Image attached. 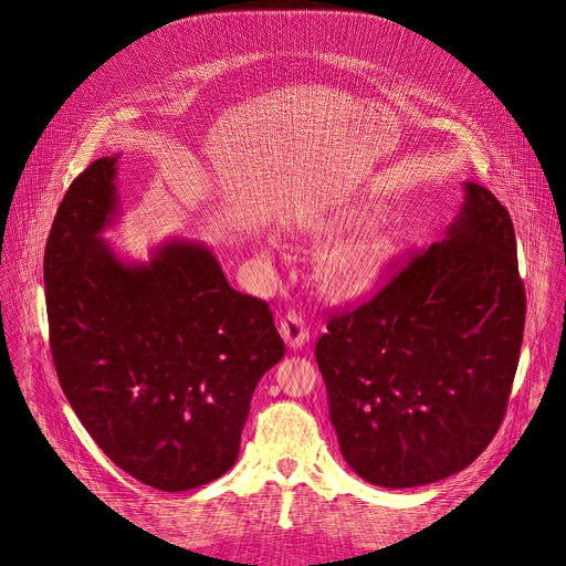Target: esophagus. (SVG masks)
I'll use <instances>...</instances> for the list:
<instances>
[{
    "label": "esophagus",
    "instance_id": "1",
    "mask_svg": "<svg viewBox=\"0 0 566 566\" xmlns=\"http://www.w3.org/2000/svg\"><path fill=\"white\" fill-rule=\"evenodd\" d=\"M279 333H281V337H283V342L292 348V350H298V348H303L307 342H310V328H307V323L298 316V314H294V312H290L281 324H279Z\"/></svg>",
    "mask_w": 566,
    "mask_h": 566
}]
</instances>
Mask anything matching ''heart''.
Instances as JSON below:
<instances>
[{
    "instance_id": "obj_1",
    "label": "heart",
    "mask_w": 566,
    "mask_h": 566,
    "mask_svg": "<svg viewBox=\"0 0 566 566\" xmlns=\"http://www.w3.org/2000/svg\"><path fill=\"white\" fill-rule=\"evenodd\" d=\"M375 220L368 209H348L316 229L328 245L316 256V279L333 301H357L373 292L388 272L399 240L388 227L364 233Z\"/></svg>"
}]
</instances>
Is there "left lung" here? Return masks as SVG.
<instances>
[{
  "instance_id": "obj_1",
  "label": "left lung",
  "mask_w": 566,
  "mask_h": 566,
  "mask_svg": "<svg viewBox=\"0 0 566 566\" xmlns=\"http://www.w3.org/2000/svg\"><path fill=\"white\" fill-rule=\"evenodd\" d=\"M462 187L444 240L316 344L339 451L368 484L464 471L505 413L525 326L514 227L485 187Z\"/></svg>"
}]
</instances>
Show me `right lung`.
<instances>
[{
    "label": "right lung",
    "mask_w": 566,
    "mask_h": 566,
    "mask_svg": "<svg viewBox=\"0 0 566 566\" xmlns=\"http://www.w3.org/2000/svg\"><path fill=\"white\" fill-rule=\"evenodd\" d=\"M117 159L72 182L45 243L52 357L113 464L182 492L235 464L252 392L285 346L268 305L229 285L207 243L171 238L137 261L104 242L122 216Z\"/></svg>",
    "instance_id": "add662e5"
}]
</instances>
